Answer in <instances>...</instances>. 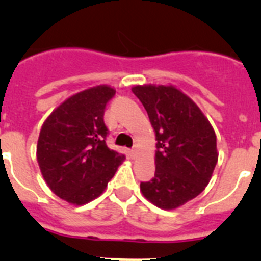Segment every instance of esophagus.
<instances>
[{
    "instance_id": "34e87169",
    "label": "esophagus",
    "mask_w": 261,
    "mask_h": 261,
    "mask_svg": "<svg viewBox=\"0 0 261 261\" xmlns=\"http://www.w3.org/2000/svg\"><path fill=\"white\" fill-rule=\"evenodd\" d=\"M128 153H129V156H130V158H135V155H136V149H135V147H133V149H130V150H129Z\"/></svg>"
}]
</instances>
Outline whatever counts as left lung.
Returning <instances> with one entry per match:
<instances>
[{
    "label": "left lung",
    "instance_id": "8db88e82",
    "mask_svg": "<svg viewBox=\"0 0 261 261\" xmlns=\"http://www.w3.org/2000/svg\"><path fill=\"white\" fill-rule=\"evenodd\" d=\"M155 130V174L141 181L142 195L162 209H175L199 196L216 167L217 137L208 119L172 86H135Z\"/></svg>",
    "mask_w": 261,
    "mask_h": 261
}]
</instances>
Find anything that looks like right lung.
<instances>
[{"label":"right lung","instance_id":"right-lung-1","mask_svg":"<svg viewBox=\"0 0 261 261\" xmlns=\"http://www.w3.org/2000/svg\"><path fill=\"white\" fill-rule=\"evenodd\" d=\"M115 90L96 86L66 99L43 124L38 162L53 192L71 204L98 197L125 155L106 144L105 110Z\"/></svg>","mask_w":261,"mask_h":261}]
</instances>
